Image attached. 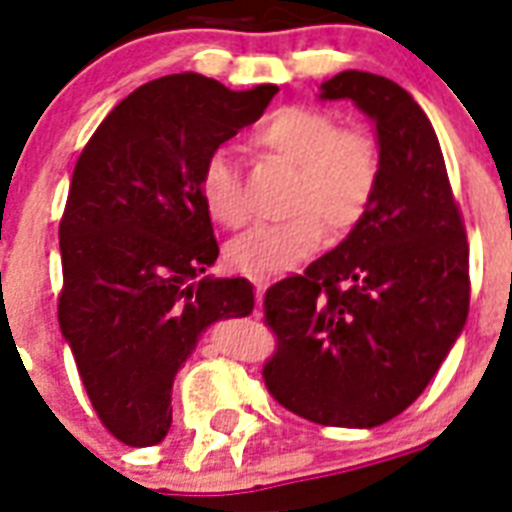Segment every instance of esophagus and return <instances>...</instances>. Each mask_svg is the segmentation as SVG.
<instances>
[{
	"instance_id": "1",
	"label": "esophagus",
	"mask_w": 512,
	"mask_h": 512,
	"mask_svg": "<svg viewBox=\"0 0 512 512\" xmlns=\"http://www.w3.org/2000/svg\"><path fill=\"white\" fill-rule=\"evenodd\" d=\"M265 287H268V281H265V279H255V300H257V305L263 303Z\"/></svg>"
}]
</instances>
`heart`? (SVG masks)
<instances>
[{
  "label": "heart",
  "mask_w": 512,
  "mask_h": 512,
  "mask_svg": "<svg viewBox=\"0 0 512 512\" xmlns=\"http://www.w3.org/2000/svg\"><path fill=\"white\" fill-rule=\"evenodd\" d=\"M249 143L295 167L287 196L292 217L255 225L233 239L225 249L233 271L249 279H273L308 260L324 244L327 231L342 239L364 223L382 175L380 146L369 132L337 127L335 116L324 108L292 103L265 116ZM196 185L215 223L239 228L247 220L239 170L223 148L201 162Z\"/></svg>",
  "instance_id": "1"
}]
</instances>
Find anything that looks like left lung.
Here are the masks:
<instances>
[{"label": "left lung", "mask_w": 512, "mask_h": 512, "mask_svg": "<svg viewBox=\"0 0 512 512\" xmlns=\"http://www.w3.org/2000/svg\"><path fill=\"white\" fill-rule=\"evenodd\" d=\"M321 98L374 119L380 188L340 247L265 292L276 350L263 380L305 420L374 428L428 388L465 327L468 233L433 124L404 87L342 71Z\"/></svg>", "instance_id": "left-lung-1"}]
</instances>
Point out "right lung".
<instances>
[{
  "instance_id": "add662e5",
  "label": "right lung",
  "mask_w": 512,
  "mask_h": 512,
  "mask_svg": "<svg viewBox=\"0 0 512 512\" xmlns=\"http://www.w3.org/2000/svg\"><path fill=\"white\" fill-rule=\"evenodd\" d=\"M276 92L162 76L127 95L76 159L60 217L58 321L92 409L122 444L167 436L172 380L201 332L255 308L247 279L201 276L220 249L196 180Z\"/></svg>"
}]
</instances>
